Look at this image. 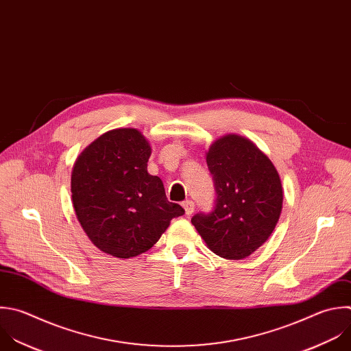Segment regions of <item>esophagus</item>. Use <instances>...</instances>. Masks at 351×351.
I'll return each mask as SVG.
<instances>
[{
	"instance_id": "obj_1",
	"label": "esophagus",
	"mask_w": 351,
	"mask_h": 351,
	"mask_svg": "<svg viewBox=\"0 0 351 351\" xmlns=\"http://www.w3.org/2000/svg\"><path fill=\"white\" fill-rule=\"evenodd\" d=\"M183 208H184V213L189 216V215H191L193 212H194V202L193 201H184L183 204Z\"/></svg>"
}]
</instances>
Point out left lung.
I'll return each instance as SVG.
<instances>
[{
	"label": "left lung",
	"mask_w": 351,
	"mask_h": 351,
	"mask_svg": "<svg viewBox=\"0 0 351 351\" xmlns=\"http://www.w3.org/2000/svg\"><path fill=\"white\" fill-rule=\"evenodd\" d=\"M216 190L215 209L191 223L220 258L240 261L262 247L276 228L284 201L278 171L248 138L227 134L206 152Z\"/></svg>",
	"instance_id": "obj_1"
}]
</instances>
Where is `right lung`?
Returning a JSON list of instances; mask_svg holds the SVG:
<instances>
[{"mask_svg": "<svg viewBox=\"0 0 351 351\" xmlns=\"http://www.w3.org/2000/svg\"><path fill=\"white\" fill-rule=\"evenodd\" d=\"M149 141L135 128L112 130L77 157L71 172L75 216L92 244L119 259L149 251L184 209L169 202L147 172Z\"/></svg>", "mask_w": 351, "mask_h": 351, "instance_id": "1", "label": "right lung"}]
</instances>
